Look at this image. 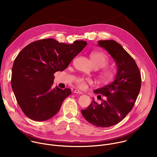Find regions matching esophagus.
Masks as SVG:
<instances>
[{
  "instance_id": "1",
  "label": "esophagus",
  "mask_w": 157,
  "mask_h": 157,
  "mask_svg": "<svg viewBox=\"0 0 157 157\" xmlns=\"http://www.w3.org/2000/svg\"><path fill=\"white\" fill-rule=\"evenodd\" d=\"M74 93H76V94H82V92H81L80 91L78 90V89H76V90H75Z\"/></svg>"
}]
</instances>
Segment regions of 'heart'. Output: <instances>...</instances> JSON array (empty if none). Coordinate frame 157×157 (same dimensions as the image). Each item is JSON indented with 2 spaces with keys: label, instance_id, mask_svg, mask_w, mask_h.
Masks as SVG:
<instances>
[{
  "label": "heart",
  "instance_id": "1",
  "mask_svg": "<svg viewBox=\"0 0 157 157\" xmlns=\"http://www.w3.org/2000/svg\"><path fill=\"white\" fill-rule=\"evenodd\" d=\"M91 61L96 68H101L106 66L109 63V58L107 55L101 52H93L91 53ZM115 76V72L113 69L105 68L99 73V78L101 82L107 84L113 81ZM77 86L82 89L87 87V80L83 78H79L76 80Z\"/></svg>",
  "mask_w": 157,
  "mask_h": 157
}]
</instances>
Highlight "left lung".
<instances>
[{
	"label": "left lung",
	"instance_id": "left-lung-1",
	"mask_svg": "<svg viewBox=\"0 0 157 157\" xmlns=\"http://www.w3.org/2000/svg\"><path fill=\"white\" fill-rule=\"evenodd\" d=\"M98 45L106 50L117 67L115 80L103 87L96 89L98 98L86 109L81 110L85 119L98 127H108L121 122L132 109L141 87V75L132 57L114 40H99ZM102 95L105 99L100 97Z\"/></svg>",
	"mask_w": 157,
	"mask_h": 157
}]
</instances>
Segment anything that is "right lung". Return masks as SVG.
<instances>
[{
    "mask_svg": "<svg viewBox=\"0 0 157 157\" xmlns=\"http://www.w3.org/2000/svg\"><path fill=\"white\" fill-rule=\"evenodd\" d=\"M86 44L82 40L68 44L42 39L29 44L18 53L12 66L11 84L26 116L44 121L58 113L71 91L55 87L54 73L64 71Z\"/></svg>",
    "mask_w": 157,
    "mask_h": 157,
    "instance_id": "add662e5",
    "label": "right lung"
}]
</instances>
